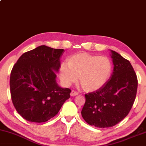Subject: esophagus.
<instances>
[{
  "mask_svg": "<svg viewBox=\"0 0 146 146\" xmlns=\"http://www.w3.org/2000/svg\"><path fill=\"white\" fill-rule=\"evenodd\" d=\"M78 95V92L74 91V90H72V91H71V93H70V95L72 96H77Z\"/></svg>",
  "mask_w": 146,
  "mask_h": 146,
  "instance_id": "1",
  "label": "esophagus"
}]
</instances>
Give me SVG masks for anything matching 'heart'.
I'll use <instances>...</instances> for the list:
<instances>
[{
    "label": "heart",
    "mask_w": 146,
    "mask_h": 146,
    "mask_svg": "<svg viewBox=\"0 0 146 146\" xmlns=\"http://www.w3.org/2000/svg\"><path fill=\"white\" fill-rule=\"evenodd\" d=\"M66 64L59 70L60 80L66 86L76 82L79 76L80 84L85 91L91 92L102 87L110 76L112 64L106 56L80 53L70 56Z\"/></svg>",
    "instance_id": "heart-1"
}]
</instances>
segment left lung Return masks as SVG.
<instances>
[{
  "instance_id": "left-lung-1",
  "label": "left lung",
  "mask_w": 146,
  "mask_h": 146,
  "mask_svg": "<svg viewBox=\"0 0 146 146\" xmlns=\"http://www.w3.org/2000/svg\"><path fill=\"white\" fill-rule=\"evenodd\" d=\"M110 51L113 72L102 87L86 94L82 110L84 119L98 128L111 127L121 121L131 110L137 92V76L131 62Z\"/></svg>"
}]
</instances>
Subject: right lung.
Listing matches in <instances>:
<instances>
[{
	"label": "right lung",
	"instance_id": "right-lung-1",
	"mask_svg": "<svg viewBox=\"0 0 146 146\" xmlns=\"http://www.w3.org/2000/svg\"><path fill=\"white\" fill-rule=\"evenodd\" d=\"M63 49L40 46L24 53L10 74L11 97L15 110L31 122L43 123L57 115L71 90L56 82Z\"/></svg>",
	"mask_w": 146,
	"mask_h": 146
}]
</instances>
